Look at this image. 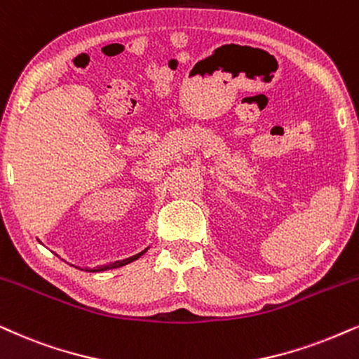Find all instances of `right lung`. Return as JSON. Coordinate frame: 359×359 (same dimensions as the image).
<instances>
[{
	"mask_svg": "<svg viewBox=\"0 0 359 359\" xmlns=\"http://www.w3.org/2000/svg\"><path fill=\"white\" fill-rule=\"evenodd\" d=\"M145 252H147V249L143 250V252L133 255V257H128V259H123V260H117V262L110 264V265H102V267H97V269H94V271H90V272H102V271H110V269L122 267V265H127V264H130V262H133V260H137V259L140 257V255H143ZM86 271H88V269H86Z\"/></svg>",
	"mask_w": 359,
	"mask_h": 359,
	"instance_id": "1",
	"label": "right lung"
}]
</instances>
